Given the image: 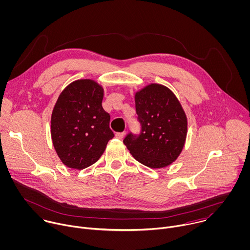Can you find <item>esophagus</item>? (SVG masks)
Returning a JSON list of instances; mask_svg holds the SVG:
<instances>
[{
    "mask_svg": "<svg viewBox=\"0 0 250 250\" xmlns=\"http://www.w3.org/2000/svg\"><path fill=\"white\" fill-rule=\"evenodd\" d=\"M116 137L118 139H123L125 137V132H118V133H116Z\"/></svg>",
    "mask_w": 250,
    "mask_h": 250,
    "instance_id": "34e87169",
    "label": "esophagus"
}]
</instances>
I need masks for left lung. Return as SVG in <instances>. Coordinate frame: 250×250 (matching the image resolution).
Listing matches in <instances>:
<instances>
[{
  "label": "left lung",
  "mask_w": 250,
  "mask_h": 250,
  "mask_svg": "<svg viewBox=\"0 0 250 250\" xmlns=\"http://www.w3.org/2000/svg\"><path fill=\"white\" fill-rule=\"evenodd\" d=\"M134 100L141 132L127 134L124 143L144 166L151 169L167 167L178 159L185 146L186 112L174 92L158 83H150L135 92Z\"/></svg>",
  "instance_id": "obj_1"
}]
</instances>
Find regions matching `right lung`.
Wrapping results in <instances>:
<instances>
[{"label":"right lung","instance_id":"obj_1","mask_svg":"<svg viewBox=\"0 0 250 250\" xmlns=\"http://www.w3.org/2000/svg\"><path fill=\"white\" fill-rule=\"evenodd\" d=\"M103 87L92 79H78L61 92L52 112L51 137L62 163L82 170L96 163L114 137L110 115L102 107Z\"/></svg>","mask_w":250,"mask_h":250}]
</instances>
